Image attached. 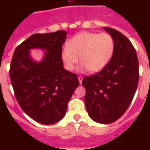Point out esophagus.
I'll use <instances>...</instances> for the list:
<instances>
[{
	"label": "esophagus",
	"mask_w": 150,
	"mask_h": 150,
	"mask_svg": "<svg viewBox=\"0 0 150 150\" xmlns=\"http://www.w3.org/2000/svg\"><path fill=\"white\" fill-rule=\"evenodd\" d=\"M78 79H79V83L81 84L82 81H83V76H81V75H80V76H79Z\"/></svg>",
	"instance_id": "obj_1"
}]
</instances>
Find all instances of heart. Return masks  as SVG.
Here are the masks:
<instances>
[{
    "instance_id": "obj_1",
    "label": "heart",
    "mask_w": 150,
    "mask_h": 150,
    "mask_svg": "<svg viewBox=\"0 0 150 150\" xmlns=\"http://www.w3.org/2000/svg\"><path fill=\"white\" fill-rule=\"evenodd\" d=\"M115 42L108 33L81 32L68 40L61 51V59L65 68L73 71L79 58L81 68L91 73L101 71L110 62L114 54Z\"/></svg>"
}]
</instances>
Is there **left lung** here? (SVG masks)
I'll list each match as a JSON object with an SVG mask.
<instances>
[{
  "instance_id": "obj_1",
  "label": "left lung",
  "mask_w": 150,
  "mask_h": 150,
  "mask_svg": "<svg viewBox=\"0 0 150 150\" xmlns=\"http://www.w3.org/2000/svg\"><path fill=\"white\" fill-rule=\"evenodd\" d=\"M115 42L114 54L101 71L86 76L85 104L94 121L110 124L120 118L132 102L139 81V62L135 48L120 32L104 27Z\"/></svg>"
}]
</instances>
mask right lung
I'll return each instance as SVG.
<instances>
[{
    "label": "right lung",
    "instance_id": "1",
    "mask_svg": "<svg viewBox=\"0 0 150 150\" xmlns=\"http://www.w3.org/2000/svg\"><path fill=\"white\" fill-rule=\"evenodd\" d=\"M67 32L34 34L15 49L9 76L15 97L21 109L35 121L55 124L65 116L67 104L79 85L77 75L63 67L62 46ZM46 50L40 63L29 56V50Z\"/></svg>",
    "mask_w": 150,
    "mask_h": 150
}]
</instances>
